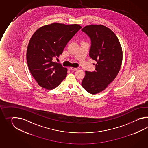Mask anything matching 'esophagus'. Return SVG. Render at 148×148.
Returning <instances> with one entry per match:
<instances>
[{"mask_svg": "<svg viewBox=\"0 0 148 148\" xmlns=\"http://www.w3.org/2000/svg\"><path fill=\"white\" fill-rule=\"evenodd\" d=\"M79 69V68H73V67H71L70 68V69L73 70V71H75V70Z\"/></svg>", "mask_w": 148, "mask_h": 148, "instance_id": "34e87169", "label": "esophagus"}]
</instances>
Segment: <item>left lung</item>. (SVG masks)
<instances>
[{
    "instance_id": "left-lung-1",
    "label": "left lung",
    "mask_w": 148,
    "mask_h": 148,
    "mask_svg": "<svg viewBox=\"0 0 148 148\" xmlns=\"http://www.w3.org/2000/svg\"><path fill=\"white\" fill-rule=\"evenodd\" d=\"M82 31L91 39L89 56L97 64L94 71H85L82 85L88 92L96 94L116 77L122 63V49L116 35L104 25H87Z\"/></svg>"
}]
</instances>
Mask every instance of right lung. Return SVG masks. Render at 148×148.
Listing matches in <instances>:
<instances>
[{
	"label": "right lung",
	"mask_w": 148,
	"mask_h": 148,
	"mask_svg": "<svg viewBox=\"0 0 148 148\" xmlns=\"http://www.w3.org/2000/svg\"><path fill=\"white\" fill-rule=\"evenodd\" d=\"M82 26L53 23L38 28L32 36L26 59L32 75L40 86L48 90L56 88L65 79L67 68L53 62Z\"/></svg>",
	"instance_id": "1"
}]
</instances>
